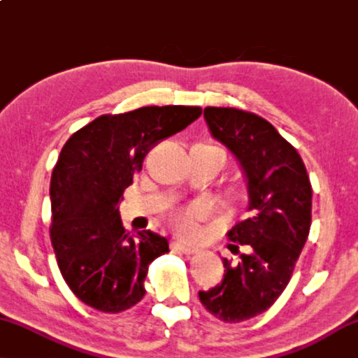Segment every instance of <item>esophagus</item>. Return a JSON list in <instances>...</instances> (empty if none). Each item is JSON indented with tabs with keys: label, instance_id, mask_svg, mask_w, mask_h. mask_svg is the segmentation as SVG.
<instances>
[{
	"label": "esophagus",
	"instance_id": "1",
	"mask_svg": "<svg viewBox=\"0 0 358 358\" xmlns=\"http://www.w3.org/2000/svg\"><path fill=\"white\" fill-rule=\"evenodd\" d=\"M174 248L179 250V251H182L184 255H194V252H196V248H195L194 245L185 243V241H180V240L174 241Z\"/></svg>",
	"mask_w": 358,
	"mask_h": 358
}]
</instances>
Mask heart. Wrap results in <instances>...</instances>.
Here are the masks:
<instances>
[{
  "label": "heart",
  "instance_id": "1",
  "mask_svg": "<svg viewBox=\"0 0 358 358\" xmlns=\"http://www.w3.org/2000/svg\"><path fill=\"white\" fill-rule=\"evenodd\" d=\"M206 214V206L201 205V203H195V205H190L184 208V210H178L173 213L171 222L174 227L182 234H194L195 232V221L196 219L203 217Z\"/></svg>",
  "mask_w": 358,
  "mask_h": 358
}]
</instances>
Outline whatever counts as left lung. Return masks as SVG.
<instances>
[{"instance_id":"left-lung-1","label":"left lung","mask_w":358,"mask_h":358,"mask_svg":"<svg viewBox=\"0 0 358 358\" xmlns=\"http://www.w3.org/2000/svg\"><path fill=\"white\" fill-rule=\"evenodd\" d=\"M203 117L243 171L251 214L227 234L245 246L229 245L238 262L224 259L222 282L198 296L219 320L236 323L266 312L289 283L309 236L312 187L299 153L264 118L229 107H206Z\"/></svg>"}]
</instances>
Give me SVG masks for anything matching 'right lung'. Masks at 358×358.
<instances>
[{
    "mask_svg": "<svg viewBox=\"0 0 358 358\" xmlns=\"http://www.w3.org/2000/svg\"><path fill=\"white\" fill-rule=\"evenodd\" d=\"M200 107H141L102 115L71 134L51 178V241L60 273L76 298L102 312H122L145 294L148 266L169 251L152 230L131 236L118 205L147 152L185 129Z\"/></svg>",
    "mask_w": 358,
    "mask_h": 358,
    "instance_id": "right-lung-1",
    "label": "right lung"
}]
</instances>
